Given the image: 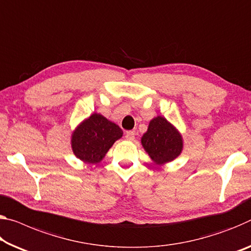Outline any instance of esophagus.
I'll return each instance as SVG.
<instances>
[{
  "label": "esophagus",
  "instance_id": "obj_1",
  "mask_svg": "<svg viewBox=\"0 0 251 251\" xmlns=\"http://www.w3.org/2000/svg\"><path fill=\"white\" fill-rule=\"evenodd\" d=\"M125 138L127 141H134L135 140V133L132 132V130H129V132H126Z\"/></svg>",
  "mask_w": 251,
  "mask_h": 251
}]
</instances>
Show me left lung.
I'll return each instance as SVG.
<instances>
[{"label": "left lung", "mask_w": 251, "mask_h": 251, "mask_svg": "<svg viewBox=\"0 0 251 251\" xmlns=\"http://www.w3.org/2000/svg\"><path fill=\"white\" fill-rule=\"evenodd\" d=\"M141 143L151 160L157 165L174 161L183 150L181 133L162 116L154 117L150 122L149 128L143 134Z\"/></svg>", "instance_id": "1"}]
</instances>
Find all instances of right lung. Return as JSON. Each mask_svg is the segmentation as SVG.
I'll use <instances>...</instances> for the list:
<instances>
[{
  "mask_svg": "<svg viewBox=\"0 0 251 251\" xmlns=\"http://www.w3.org/2000/svg\"><path fill=\"white\" fill-rule=\"evenodd\" d=\"M122 136L121 127L102 115L94 113L83 119L71 134V149L79 160L97 164Z\"/></svg>",
  "mask_w": 251,
  "mask_h": 251,
  "instance_id": "obj_1",
  "label": "right lung"
}]
</instances>
